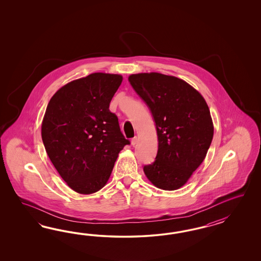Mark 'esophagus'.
<instances>
[{
	"label": "esophagus",
	"instance_id": "34e87169",
	"mask_svg": "<svg viewBox=\"0 0 261 261\" xmlns=\"http://www.w3.org/2000/svg\"><path fill=\"white\" fill-rule=\"evenodd\" d=\"M137 142H138V138H137V137H134V138L132 139V141H131V144H132L133 146H135V145L137 144Z\"/></svg>",
	"mask_w": 261,
	"mask_h": 261
}]
</instances>
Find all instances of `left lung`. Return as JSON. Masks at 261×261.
Segmentation results:
<instances>
[{
    "instance_id": "1",
    "label": "left lung",
    "mask_w": 261,
    "mask_h": 261,
    "mask_svg": "<svg viewBox=\"0 0 261 261\" xmlns=\"http://www.w3.org/2000/svg\"><path fill=\"white\" fill-rule=\"evenodd\" d=\"M128 80L148 106L158 136L155 161L143 171L161 190L180 189L196 170L214 137L204 97L182 79L159 72L131 74Z\"/></svg>"
}]
</instances>
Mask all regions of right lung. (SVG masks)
I'll return each instance as SVG.
<instances>
[{
  "label": "right lung",
  "mask_w": 261,
  "mask_h": 261,
  "mask_svg": "<svg viewBox=\"0 0 261 261\" xmlns=\"http://www.w3.org/2000/svg\"><path fill=\"white\" fill-rule=\"evenodd\" d=\"M122 82L119 74L95 72L60 88L47 104L42 140L56 170L71 190H101L115 162L130 142L109 110Z\"/></svg>",
  "instance_id": "right-lung-1"
}]
</instances>
